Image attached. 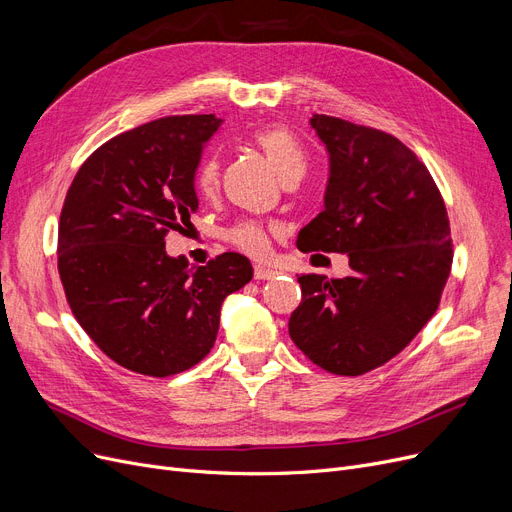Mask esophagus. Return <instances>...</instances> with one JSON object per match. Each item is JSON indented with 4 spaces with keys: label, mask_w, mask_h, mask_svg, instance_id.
<instances>
[{
    "label": "esophagus",
    "mask_w": 512,
    "mask_h": 512,
    "mask_svg": "<svg viewBox=\"0 0 512 512\" xmlns=\"http://www.w3.org/2000/svg\"><path fill=\"white\" fill-rule=\"evenodd\" d=\"M277 273H279V271L275 269V266H271V264H256V266H254V279H258V281H269V279H273Z\"/></svg>",
    "instance_id": "1"
}]
</instances>
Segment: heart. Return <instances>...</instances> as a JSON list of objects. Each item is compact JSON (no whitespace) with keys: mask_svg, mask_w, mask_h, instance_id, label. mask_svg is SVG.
I'll return each instance as SVG.
<instances>
[{"mask_svg":"<svg viewBox=\"0 0 512 512\" xmlns=\"http://www.w3.org/2000/svg\"><path fill=\"white\" fill-rule=\"evenodd\" d=\"M252 143L266 154V158H269V162L275 166V170L283 181L300 179L306 173L304 148L287 129L283 127L256 129L252 133ZM218 181H221V158L216 154H208L200 160L196 170H193V187H196L200 196L210 198L218 189ZM275 233H277L275 225L254 221V218H246V221H239L231 229H227L225 239L233 248L260 258L269 252L271 239Z\"/></svg>","mask_w":512,"mask_h":512,"instance_id":"b5f03b06","label":"heart"}]
</instances>
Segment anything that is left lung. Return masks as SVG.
<instances>
[{"label":"left lung","mask_w":512,"mask_h":512,"mask_svg":"<svg viewBox=\"0 0 512 512\" xmlns=\"http://www.w3.org/2000/svg\"><path fill=\"white\" fill-rule=\"evenodd\" d=\"M327 145L325 210L300 252H346L350 275H300L289 335L333 375L369 373L400 354L435 314L452 269L448 210L427 166L394 135L314 114Z\"/></svg>","instance_id":"left-lung-1"}]
</instances>
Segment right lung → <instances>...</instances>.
Listing matches in <instances>:
<instances>
[{
	"label": "right lung",
	"mask_w": 512,
	"mask_h": 512,
	"mask_svg": "<svg viewBox=\"0 0 512 512\" xmlns=\"http://www.w3.org/2000/svg\"><path fill=\"white\" fill-rule=\"evenodd\" d=\"M214 114L164 116L100 145L72 179L58 225V273L79 325L139 375L191 369L214 346L221 306L252 279L225 252L191 269L164 237L198 210L193 189Z\"/></svg>",
	"instance_id": "1"
}]
</instances>
